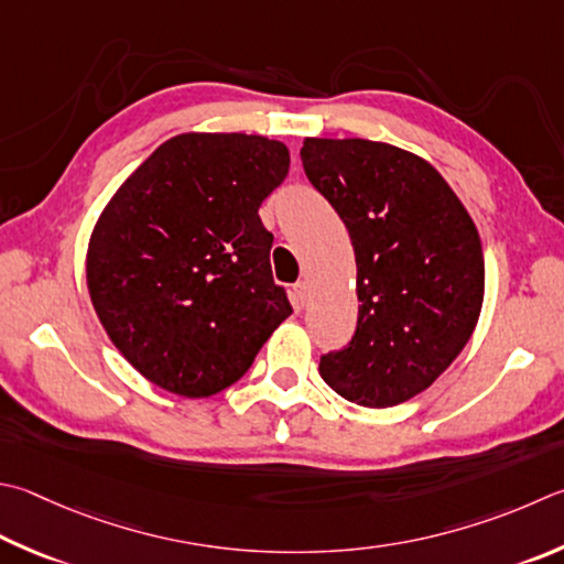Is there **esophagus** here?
<instances>
[{"label": "esophagus", "mask_w": 564, "mask_h": 564, "mask_svg": "<svg viewBox=\"0 0 564 564\" xmlns=\"http://www.w3.org/2000/svg\"><path fill=\"white\" fill-rule=\"evenodd\" d=\"M293 291H295V299H299L301 303L308 301V283H305V281H299V283H295V285H293Z\"/></svg>", "instance_id": "34e87169"}]
</instances>
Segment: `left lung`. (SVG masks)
I'll return each instance as SVG.
<instances>
[{"label": "left lung", "instance_id": "left-lung-1", "mask_svg": "<svg viewBox=\"0 0 564 564\" xmlns=\"http://www.w3.org/2000/svg\"><path fill=\"white\" fill-rule=\"evenodd\" d=\"M301 160L350 231L360 301L350 345L317 370L347 402L402 404L476 330L486 291L476 224L424 158L389 142L305 138Z\"/></svg>", "mask_w": 564, "mask_h": 564}]
</instances>
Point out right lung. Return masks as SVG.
<instances>
[{"label": "right lung", "mask_w": 564, "mask_h": 564, "mask_svg": "<svg viewBox=\"0 0 564 564\" xmlns=\"http://www.w3.org/2000/svg\"><path fill=\"white\" fill-rule=\"evenodd\" d=\"M289 162V148L263 135L182 132L100 212L86 251L90 303L148 382L217 394L293 313L259 217Z\"/></svg>", "instance_id": "add662e5"}]
</instances>
